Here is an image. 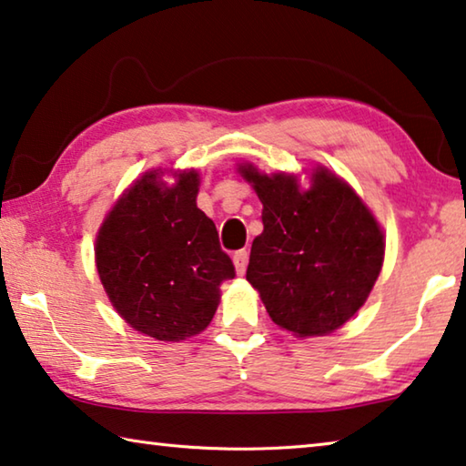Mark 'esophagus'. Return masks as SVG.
I'll list each match as a JSON object with an SVG mask.
<instances>
[{"mask_svg": "<svg viewBox=\"0 0 466 466\" xmlns=\"http://www.w3.org/2000/svg\"><path fill=\"white\" fill-rule=\"evenodd\" d=\"M232 261H234V268H236V273H238V276H242V273L247 271V263H248V253L247 250H236L234 253V257H232Z\"/></svg>", "mask_w": 466, "mask_h": 466, "instance_id": "obj_1", "label": "esophagus"}]
</instances>
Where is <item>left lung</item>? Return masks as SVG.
Masks as SVG:
<instances>
[{"label": "left lung", "instance_id": "obj_1", "mask_svg": "<svg viewBox=\"0 0 466 466\" xmlns=\"http://www.w3.org/2000/svg\"><path fill=\"white\" fill-rule=\"evenodd\" d=\"M263 203L247 279L273 323L297 336H323L365 305L383 263V234L354 190L328 169L300 193L292 176L242 167Z\"/></svg>", "mask_w": 466, "mask_h": 466}]
</instances>
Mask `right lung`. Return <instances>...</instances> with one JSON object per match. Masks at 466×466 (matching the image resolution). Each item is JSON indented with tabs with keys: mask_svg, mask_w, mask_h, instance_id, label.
Here are the masks:
<instances>
[{
	"mask_svg": "<svg viewBox=\"0 0 466 466\" xmlns=\"http://www.w3.org/2000/svg\"><path fill=\"white\" fill-rule=\"evenodd\" d=\"M198 174L161 188L147 174L103 221L95 261L116 311L137 331L178 342L216 315L219 284L236 276L216 224L197 207Z\"/></svg>",
	"mask_w": 466,
	"mask_h": 466,
	"instance_id": "right-lung-1",
	"label": "right lung"
}]
</instances>
